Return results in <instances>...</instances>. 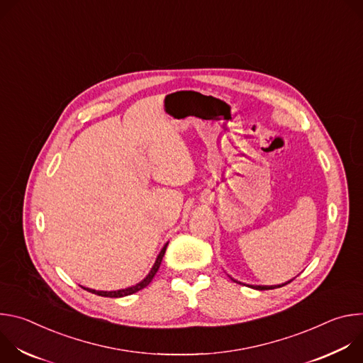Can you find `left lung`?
Instances as JSON below:
<instances>
[{
  "label": "left lung",
  "mask_w": 363,
  "mask_h": 363,
  "mask_svg": "<svg viewBox=\"0 0 363 363\" xmlns=\"http://www.w3.org/2000/svg\"><path fill=\"white\" fill-rule=\"evenodd\" d=\"M230 279L233 280V281H235V283H240V284H244V286H248V287H252V289H255V290H270V289H277V287H281V286H286V284H289L291 280H289V281H286V283H283V284H274V286H260V284H245V283H241V281H238V280H235V279H233L231 276H230Z\"/></svg>",
  "instance_id": "obj_1"
}]
</instances>
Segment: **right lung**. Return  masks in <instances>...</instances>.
<instances>
[{"instance_id": "obj_1", "label": "right lung", "mask_w": 363, "mask_h": 363, "mask_svg": "<svg viewBox=\"0 0 363 363\" xmlns=\"http://www.w3.org/2000/svg\"><path fill=\"white\" fill-rule=\"evenodd\" d=\"M167 247H168V242L162 247L161 252L158 254L157 260H155V263H153V266H152L150 272L147 273V276H146L143 280H140L139 283H136L135 286H130V287H126V289H121V290H112V291L94 290V289H89V287H83V286H82V287H83L84 290L90 291V293H94V294H97V296H101V297H125V296L133 294V293H136V291L142 290L143 287H146V286L152 281V279L155 277V274H157V272L160 270V266H161V263H162V258H164V254H165V251H167Z\"/></svg>"}]
</instances>
